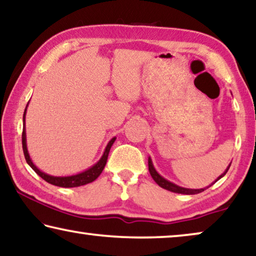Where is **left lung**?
<instances>
[{
  "label": "left lung",
  "mask_w": 256,
  "mask_h": 256,
  "mask_svg": "<svg viewBox=\"0 0 256 256\" xmlns=\"http://www.w3.org/2000/svg\"><path fill=\"white\" fill-rule=\"evenodd\" d=\"M230 166H231V163L230 164H228V166L226 168V171H224V172L220 174V177H217V179L214 182H216L217 180H220V178L222 177H224L226 176V174L228 172V168H230ZM148 169H150V176H152V178L154 179L155 180V182L156 184H158V186H161L162 188H164V190H170V192H174V193H179V194H198V193H201V192H204V190L207 188H200V190H194V188H182V186H178V185H176V184H174V182H169V180H166V178H163L161 174H160L158 171H156V169L154 168V166H152V158H148ZM212 182V184H214ZM212 185H209V186H212ZM208 186V188H209Z\"/></svg>",
  "instance_id": "left-lung-1"
}]
</instances>
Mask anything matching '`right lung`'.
Wrapping results in <instances>:
<instances>
[{
  "label": "right lung",
  "mask_w": 256,
  "mask_h": 256,
  "mask_svg": "<svg viewBox=\"0 0 256 256\" xmlns=\"http://www.w3.org/2000/svg\"><path fill=\"white\" fill-rule=\"evenodd\" d=\"M28 106H26L24 116H22V150H24L25 160L28 162V164L32 168V169L36 171V172L39 174V176L44 179L46 182H49V184L60 186V188H78V186H82L86 184H90V182H94L98 176H100L102 171H104L106 160H108V155L110 152V148H112V144L115 142L116 136L109 141L108 144H106V150L102 154L101 158L95 163L94 166H92L88 169L82 171V172H79L77 174H72V176H64V177H57V176H52V174H47L38 169L36 166L32 162V160L30 158L28 150V144H26V128H25V115H26V109H28Z\"/></svg>",
  "instance_id": "right-lung-1"
}]
</instances>
